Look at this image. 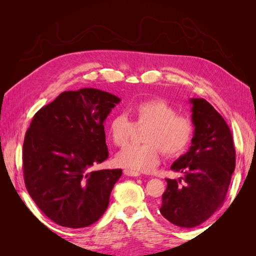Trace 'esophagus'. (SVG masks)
I'll use <instances>...</instances> for the list:
<instances>
[{
    "label": "esophagus",
    "mask_w": 256,
    "mask_h": 256,
    "mask_svg": "<svg viewBox=\"0 0 256 256\" xmlns=\"http://www.w3.org/2000/svg\"><path fill=\"white\" fill-rule=\"evenodd\" d=\"M124 174L127 175V176H131V177H138V176L141 175V173L132 171V170H124Z\"/></svg>",
    "instance_id": "34e87169"
}]
</instances>
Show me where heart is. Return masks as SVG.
I'll return each instance as SVG.
<instances>
[{
	"instance_id": "b5f03b06",
	"label": "heart",
	"mask_w": 256,
	"mask_h": 256,
	"mask_svg": "<svg viewBox=\"0 0 256 256\" xmlns=\"http://www.w3.org/2000/svg\"><path fill=\"white\" fill-rule=\"evenodd\" d=\"M132 122L125 115H115L108 122V134L115 146H125L134 134V126H148L142 145H128L116 162L124 168L148 173L156 168L161 152L168 157L180 154L193 136V122L188 116L176 114V109L164 99H150L129 109Z\"/></svg>"
}]
</instances>
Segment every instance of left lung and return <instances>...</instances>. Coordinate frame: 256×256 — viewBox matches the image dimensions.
<instances>
[{
  "mask_svg": "<svg viewBox=\"0 0 256 256\" xmlns=\"http://www.w3.org/2000/svg\"><path fill=\"white\" fill-rule=\"evenodd\" d=\"M190 104L191 146L171 166L184 177L166 180L160 203L161 214L186 228L200 226L223 204L236 164L233 138L220 113L203 98H191Z\"/></svg>",
  "mask_w": 256,
  "mask_h": 256,
  "instance_id": "obj_1",
  "label": "left lung"
}]
</instances>
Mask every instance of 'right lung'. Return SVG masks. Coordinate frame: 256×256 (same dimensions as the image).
<instances>
[{"label":"right lung","instance_id":"1","mask_svg":"<svg viewBox=\"0 0 256 256\" xmlns=\"http://www.w3.org/2000/svg\"><path fill=\"white\" fill-rule=\"evenodd\" d=\"M120 99L97 88L60 94L38 111L23 143L28 194L58 226L80 228L106 210L122 170L90 168L108 156L104 122Z\"/></svg>","mask_w":256,"mask_h":256}]
</instances>
